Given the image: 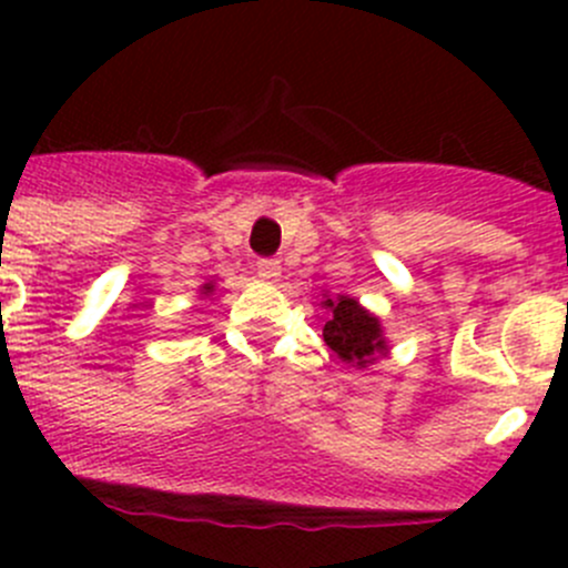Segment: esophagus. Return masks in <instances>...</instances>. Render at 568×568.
Segmentation results:
<instances>
[{"instance_id":"obj_1","label":"esophagus","mask_w":568,"mask_h":568,"mask_svg":"<svg viewBox=\"0 0 568 568\" xmlns=\"http://www.w3.org/2000/svg\"><path fill=\"white\" fill-rule=\"evenodd\" d=\"M255 266H257V274H261L263 280H277L280 272H283V268H280V261H274V257H261Z\"/></svg>"}]
</instances>
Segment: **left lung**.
<instances>
[{"instance_id":"8db88e82","label":"left lung","mask_w":568,"mask_h":568,"mask_svg":"<svg viewBox=\"0 0 568 568\" xmlns=\"http://www.w3.org/2000/svg\"><path fill=\"white\" fill-rule=\"evenodd\" d=\"M321 307L326 311L324 341L343 363L365 368L368 363H374L376 354H387L379 318L365 311L357 300L341 294L335 300L324 296Z\"/></svg>"}]
</instances>
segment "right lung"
<instances>
[{"instance_id":"add662e5","label":"right lung","mask_w":568,"mask_h":568,"mask_svg":"<svg viewBox=\"0 0 568 568\" xmlns=\"http://www.w3.org/2000/svg\"><path fill=\"white\" fill-rule=\"evenodd\" d=\"M211 291H214V283H205V285H203V288H200V294H205V296H209V294H211Z\"/></svg>"}]
</instances>
